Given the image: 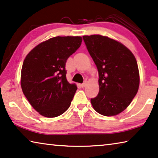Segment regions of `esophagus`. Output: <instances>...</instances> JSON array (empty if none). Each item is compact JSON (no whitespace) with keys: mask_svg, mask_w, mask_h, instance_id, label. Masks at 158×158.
<instances>
[{"mask_svg":"<svg viewBox=\"0 0 158 158\" xmlns=\"http://www.w3.org/2000/svg\"><path fill=\"white\" fill-rule=\"evenodd\" d=\"M86 81H84L83 84H81V86L82 87V88H84V87L86 86Z\"/></svg>","mask_w":158,"mask_h":158,"instance_id":"esophagus-1","label":"esophagus"}]
</instances>
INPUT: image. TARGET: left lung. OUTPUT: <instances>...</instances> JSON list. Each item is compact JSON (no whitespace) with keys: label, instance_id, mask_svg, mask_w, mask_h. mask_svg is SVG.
I'll list each match as a JSON object with an SVG mask.
<instances>
[{"label":"left lung","instance_id":"8db88e82","mask_svg":"<svg viewBox=\"0 0 158 158\" xmlns=\"http://www.w3.org/2000/svg\"><path fill=\"white\" fill-rule=\"evenodd\" d=\"M83 40L99 77V91L91 98L92 106L103 116H116L130 105L138 92L137 61L126 46L108 37L85 35Z\"/></svg>","mask_w":158,"mask_h":158}]
</instances>
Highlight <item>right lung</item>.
Here are the masks:
<instances>
[{
  "instance_id": "obj_1",
  "label": "right lung",
  "mask_w": 158,
  "mask_h": 158,
  "mask_svg": "<svg viewBox=\"0 0 158 158\" xmlns=\"http://www.w3.org/2000/svg\"><path fill=\"white\" fill-rule=\"evenodd\" d=\"M82 38L55 37L32 49L23 62L21 87L28 102L44 117L60 116L70 106L77 87L67 81V59L81 45Z\"/></svg>"
}]
</instances>
